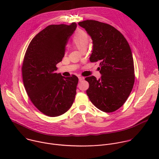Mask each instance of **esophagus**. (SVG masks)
<instances>
[{"label":"esophagus","instance_id":"obj_1","mask_svg":"<svg viewBox=\"0 0 159 159\" xmlns=\"http://www.w3.org/2000/svg\"><path fill=\"white\" fill-rule=\"evenodd\" d=\"M79 80L80 82V81H82L83 80H84V78L82 77H79Z\"/></svg>","mask_w":159,"mask_h":159}]
</instances>
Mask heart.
I'll return each mask as SVG.
<instances>
[{"label": "heart", "mask_w": 159, "mask_h": 159, "mask_svg": "<svg viewBox=\"0 0 159 159\" xmlns=\"http://www.w3.org/2000/svg\"><path fill=\"white\" fill-rule=\"evenodd\" d=\"M89 41V35L85 31L82 30H78L75 31L73 36L72 44L80 52L87 48Z\"/></svg>", "instance_id": "b5f03b06"}]
</instances>
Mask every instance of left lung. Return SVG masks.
I'll return each instance as SVG.
<instances>
[{"label":"left lung","instance_id":"left-lung-1","mask_svg":"<svg viewBox=\"0 0 159 159\" xmlns=\"http://www.w3.org/2000/svg\"><path fill=\"white\" fill-rule=\"evenodd\" d=\"M93 40L89 60L99 61L100 79L85 78L89 84L86 93L99 109L106 112L121 107L129 96L134 82L131 50L124 36L113 26L94 20L79 22Z\"/></svg>","mask_w":159,"mask_h":159}]
</instances>
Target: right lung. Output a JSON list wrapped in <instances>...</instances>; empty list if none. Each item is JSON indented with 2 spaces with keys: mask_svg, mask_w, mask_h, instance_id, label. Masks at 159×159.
<instances>
[{
  "mask_svg": "<svg viewBox=\"0 0 159 159\" xmlns=\"http://www.w3.org/2000/svg\"><path fill=\"white\" fill-rule=\"evenodd\" d=\"M77 25H53L38 33L27 48L22 67V79L31 102L44 115H61L72 106L78 77H65L56 73L66 45Z\"/></svg>",
  "mask_w": 159,
  "mask_h": 159,
  "instance_id": "1",
  "label": "right lung"
}]
</instances>
